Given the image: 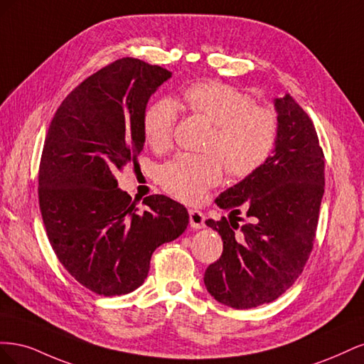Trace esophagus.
Masks as SVG:
<instances>
[{"instance_id":"1","label":"esophagus","mask_w":364,"mask_h":364,"mask_svg":"<svg viewBox=\"0 0 364 364\" xmlns=\"http://www.w3.org/2000/svg\"><path fill=\"white\" fill-rule=\"evenodd\" d=\"M190 225L193 229L205 228V215L199 209H190Z\"/></svg>"}]
</instances>
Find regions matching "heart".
I'll return each instance as SVG.
<instances>
[{"label": "heart", "mask_w": 364, "mask_h": 364, "mask_svg": "<svg viewBox=\"0 0 364 364\" xmlns=\"http://www.w3.org/2000/svg\"><path fill=\"white\" fill-rule=\"evenodd\" d=\"M197 115L215 126L206 150L182 153L162 165L159 182L165 191L186 203H199L209 188L222 182L226 170L234 178H247L269 159L277 144V117L267 107L255 106L252 98L223 83H196L183 94ZM178 121V105L171 98L153 102L142 117V134L155 150H167Z\"/></svg>", "instance_id": "b5f03b06"}]
</instances>
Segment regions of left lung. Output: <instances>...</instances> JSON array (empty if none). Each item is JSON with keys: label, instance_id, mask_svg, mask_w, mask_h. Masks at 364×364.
I'll return each mask as SVG.
<instances>
[{"label": "left lung", "instance_id": "left-lung-1", "mask_svg": "<svg viewBox=\"0 0 364 364\" xmlns=\"http://www.w3.org/2000/svg\"><path fill=\"white\" fill-rule=\"evenodd\" d=\"M277 144L269 159L220 194L229 220L209 218L223 253L205 272L215 301L237 310L269 304L290 289L313 249L325 191V161L310 117L290 94L274 98ZM240 208L250 222L237 231Z\"/></svg>", "mask_w": 364, "mask_h": 364}]
</instances>
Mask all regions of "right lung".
Here are the masks:
<instances>
[{
    "instance_id": "1",
    "label": "right lung",
    "mask_w": 364,
    "mask_h": 364,
    "mask_svg": "<svg viewBox=\"0 0 364 364\" xmlns=\"http://www.w3.org/2000/svg\"><path fill=\"white\" fill-rule=\"evenodd\" d=\"M171 73L124 58L87 77L53 117L39 165V206L50 245L83 287L103 296L136 290L153 252L188 226L186 208L149 196L138 209L115 174L144 147L142 117Z\"/></svg>"
}]
</instances>
